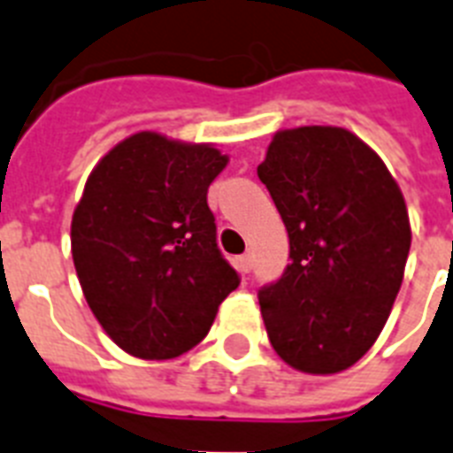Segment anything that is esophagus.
I'll use <instances>...</instances> for the list:
<instances>
[{
	"mask_svg": "<svg viewBox=\"0 0 453 453\" xmlns=\"http://www.w3.org/2000/svg\"><path fill=\"white\" fill-rule=\"evenodd\" d=\"M237 270L239 272H251V256L249 253H244V256H239L237 258Z\"/></svg>",
	"mask_w": 453,
	"mask_h": 453,
	"instance_id": "1",
	"label": "esophagus"
}]
</instances>
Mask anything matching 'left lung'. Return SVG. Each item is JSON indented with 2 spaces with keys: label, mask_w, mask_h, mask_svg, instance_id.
I'll list each match as a JSON object with an SVG mask.
<instances>
[{
  "label": "left lung",
  "mask_w": 453,
  "mask_h": 453,
  "mask_svg": "<svg viewBox=\"0 0 453 453\" xmlns=\"http://www.w3.org/2000/svg\"><path fill=\"white\" fill-rule=\"evenodd\" d=\"M258 179L290 242V265L258 293L267 337L300 372H342L377 342L403 284L405 197L384 160L333 125L279 130Z\"/></svg>",
  "instance_id": "obj_1"
}]
</instances>
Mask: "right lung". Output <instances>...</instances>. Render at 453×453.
Segmentation results:
<instances>
[{
	"instance_id": "add662e5",
	"label": "right lung",
	"mask_w": 453,
	"mask_h": 453,
	"mask_svg": "<svg viewBox=\"0 0 453 453\" xmlns=\"http://www.w3.org/2000/svg\"><path fill=\"white\" fill-rule=\"evenodd\" d=\"M226 165L211 143L137 132L88 176L72 216L73 267L99 326L130 356L186 354L239 286L207 204Z\"/></svg>"
}]
</instances>
